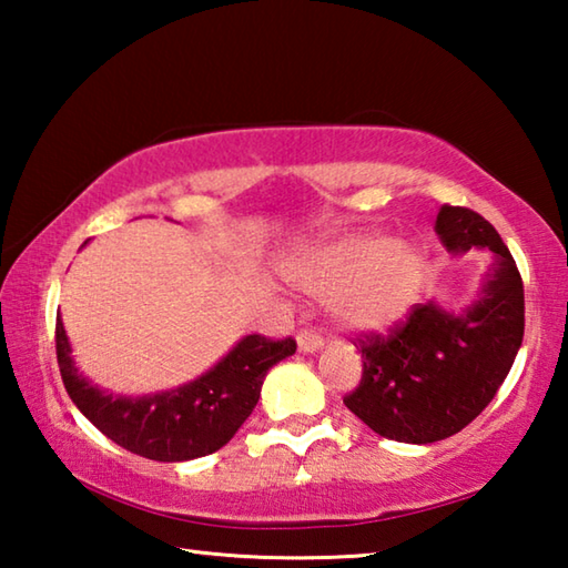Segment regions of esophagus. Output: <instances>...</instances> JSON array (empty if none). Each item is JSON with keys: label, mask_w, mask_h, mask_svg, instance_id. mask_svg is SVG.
I'll list each match as a JSON object with an SVG mask.
<instances>
[{"label": "esophagus", "mask_w": 568, "mask_h": 568, "mask_svg": "<svg viewBox=\"0 0 568 568\" xmlns=\"http://www.w3.org/2000/svg\"><path fill=\"white\" fill-rule=\"evenodd\" d=\"M323 348V338L313 331H303L297 335V351L301 353H318Z\"/></svg>", "instance_id": "34e87169"}]
</instances>
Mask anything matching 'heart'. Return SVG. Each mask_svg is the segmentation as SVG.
I'll return each mask as SVG.
<instances>
[{"label":"heart","instance_id":"b5f03b06","mask_svg":"<svg viewBox=\"0 0 568 568\" xmlns=\"http://www.w3.org/2000/svg\"><path fill=\"white\" fill-rule=\"evenodd\" d=\"M426 273L420 247L373 230L321 240L285 271L297 291L331 297L333 321L351 333L398 325L416 307Z\"/></svg>","mask_w":568,"mask_h":568}]
</instances>
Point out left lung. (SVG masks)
Instances as JSON below:
<instances>
[{
  "label": "left lung",
  "mask_w": 568,
  "mask_h": 568,
  "mask_svg": "<svg viewBox=\"0 0 568 568\" xmlns=\"http://www.w3.org/2000/svg\"><path fill=\"white\" fill-rule=\"evenodd\" d=\"M436 233L454 257L494 253L480 291L460 311L428 301L388 338L365 335L361 386L343 398L365 426L398 444H436L466 428L494 400L524 341V283L494 225L444 205Z\"/></svg>",
  "instance_id": "left-lung-1"
}]
</instances>
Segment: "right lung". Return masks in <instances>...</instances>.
<instances>
[{
	"mask_svg": "<svg viewBox=\"0 0 568 568\" xmlns=\"http://www.w3.org/2000/svg\"><path fill=\"white\" fill-rule=\"evenodd\" d=\"M293 353V338L245 335L195 381L148 396H122L80 373L64 323L57 318V363L74 406L118 446L162 464L223 448L257 406L267 371Z\"/></svg>",
	"mask_w": 568,
	"mask_h": 568,
	"instance_id": "1",
	"label": "right lung"
}]
</instances>
